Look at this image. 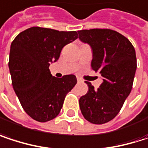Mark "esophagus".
<instances>
[{"instance_id": "esophagus-1", "label": "esophagus", "mask_w": 148, "mask_h": 148, "mask_svg": "<svg viewBox=\"0 0 148 148\" xmlns=\"http://www.w3.org/2000/svg\"><path fill=\"white\" fill-rule=\"evenodd\" d=\"M77 81H78V82H80V81H82V80H81V79H79V77H77Z\"/></svg>"}]
</instances>
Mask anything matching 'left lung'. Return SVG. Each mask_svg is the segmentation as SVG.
Segmentation results:
<instances>
[{"label": "left lung", "mask_w": 148, "mask_h": 148, "mask_svg": "<svg viewBox=\"0 0 148 148\" xmlns=\"http://www.w3.org/2000/svg\"><path fill=\"white\" fill-rule=\"evenodd\" d=\"M79 39L92 50V69L103 77L97 90L88 81V92L79 99L86 120L103 124L112 120L130 95L136 71L135 50L130 40L116 31L91 29L79 31Z\"/></svg>", "instance_id": "1"}]
</instances>
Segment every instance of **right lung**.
I'll return each mask as SVG.
<instances>
[{
	"label": "right lung",
	"mask_w": 148,
	"mask_h": 148,
	"mask_svg": "<svg viewBox=\"0 0 148 148\" xmlns=\"http://www.w3.org/2000/svg\"><path fill=\"white\" fill-rule=\"evenodd\" d=\"M78 38L76 32L31 27L20 32L10 47L9 71L15 93L25 111L45 123L57 116L65 97L77 83L74 74L52 76L62 48Z\"/></svg>",
	"instance_id": "add662e5"
}]
</instances>
